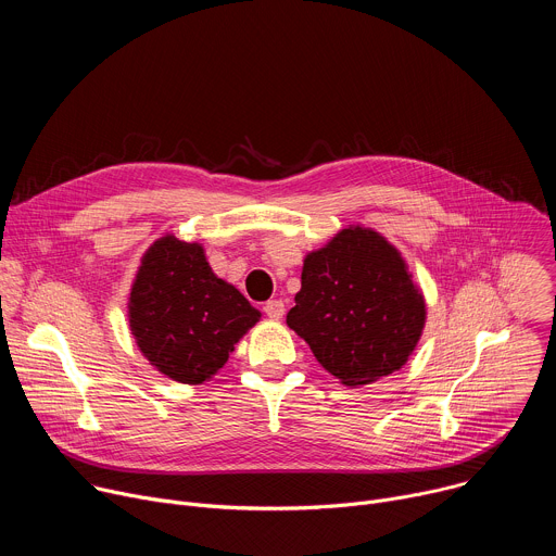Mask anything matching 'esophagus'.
Segmentation results:
<instances>
[{
  "label": "esophagus",
  "instance_id": "1",
  "mask_svg": "<svg viewBox=\"0 0 556 556\" xmlns=\"http://www.w3.org/2000/svg\"><path fill=\"white\" fill-rule=\"evenodd\" d=\"M264 312H266L268 319L279 321L281 316H283V312H286V305H283V301H281V299H270V301H266V303H264Z\"/></svg>",
  "mask_w": 556,
  "mask_h": 556
}]
</instances>
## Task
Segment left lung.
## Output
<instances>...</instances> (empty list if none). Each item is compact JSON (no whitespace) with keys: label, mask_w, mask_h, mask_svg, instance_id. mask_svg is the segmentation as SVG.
Returning <instances> with one entry per match:
<instances>
[{"label":"left lung","mask_w":556,"mask_h":556,"mask_svg":"<svg viewBox=\"0 0 556 556\" xmlns=\"http://www.w3.org/2000/svg\"><path fill=\"white\" fill-rule=\"evenodd\" d=\"M286 324L343 384H369L401 369L425 328V299L382 235L343 228L303 262Z\"/></svg>","instance_id":"1"}]
</instances>
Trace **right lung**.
<instances>
[{
	"mask_svg": "<svg viewBox=\"0 0 556 556\" xmlns=\"http://www.w3.org/2000/svg\"><path fill=\"white\" fill-rule=\"evenodd\" d=\"M260 309L217 279L200 244L167 235L142 257L129 294V328L147 361L165 376L200 384L235 350Z\"/></svg>",
	"mask_w": 556,
	"mask_h": 556,
	"instance_id": "1",
	"label": "right lung"
}]
</instances>
